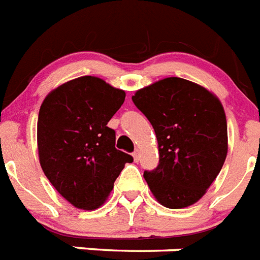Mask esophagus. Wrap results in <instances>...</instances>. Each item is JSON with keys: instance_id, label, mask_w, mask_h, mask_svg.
Here are the masks:
<instances>
[{"instance_id": "obj_1", "label": "esophagus", "mask_w": 260, "mask_h": 260, "mask_svg": "<svg viewBox=\"0 0 260 260\" xmlns=\"http://www.w3.org/2000/svg\"><path fill=\"white\" fill-rule=\"evenodd\" d=\"M133 157H134L135 161H139V157H141V155H139L138 150H135V151L133 152Z\"/></svg>"}]
</instances>
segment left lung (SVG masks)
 <instances>
[{
    "label": "left lung",
    "instance_id": "8db88e82",
    "mask_svg": "<svg viewBox=\"0 0 260 260\" xmlns=\"http://www.w3.org/2000/svg\"><path fill=\"white\" fill-rule=\"evenodd\" d=\"M133 103L157 139L159 164L143 174L155 199L170 209L197 203L228 154V125L219 100L192 81L167 77L139 89Z\"/></svg>",
    "mask_w": 260,
    "mask_h": 260
}]
</instances>
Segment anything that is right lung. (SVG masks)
Returning <instances> with one entry per match:
<instances>
[{"label":"right lung","instance_id":"obj_1","mask_svg":"<svg viewBox=\"0 0 260 260\" xmlns=\"http://www.w3.org/2000/svg\"><path fill=\"white\" fill-rule=\"evenodd\" d=\"M125 92L94 76L71 80L48 94L38 115L42 170L55 189L79 209H96L133 156L115 148L108 126Z\"/></svg>","mask_w":260,"mask_h":260}]
</instances>
